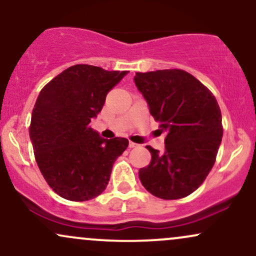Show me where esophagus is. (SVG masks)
Listing matches in <instances>:
<instances>
[{
    "label": "esophagus",
    "instance_id": "34e87169",
    "mask_svg": "<svg viewBox=\"0 0 256 256\" xmlns=\"http://www.w3.org/2000/svg\"><path fill=\"white\" fill-rule=\"evenodd\" d=\"M136 146H138L137 143H134V142H128V148H136Z\"/></svg>",
    "mask_w": 256,
    "mask_h": 256
}]
</instances>
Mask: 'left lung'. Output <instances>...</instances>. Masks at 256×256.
<instances>
[{"label": "left lung", "mask_w": 256, "mask_h": 256, "mask_svg": "<svg viewBox=\"0 0 256 256\" xmlns=\"http://www.w3.org/2000/svg\"><path fill=\"white\" fill-rule=\"evenodd\" d=\"M134 83L166 132L164 154L146 146L152 161L138 172L140 183L158 198H183L204 183L216 162L222 137L218 102L183 70L137 72Z\"/></svg>", "instance_id": "obj_1"}]
</instances>
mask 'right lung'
Wrapping results in <instances>:
<instances>
[{"instance_id":"right-lung-1","label":"right lung","mask_w":256,"mask_h":256,"mask_svg":"<svg viewBox=\"0 0 256 256\" xmlns=\"http://www.w3.org/2000/svg\"><path fill=\"white\" fill-rule=\"evenodd\" d=\"M126 73L74 64L40 90L28 131L40 171L61 198L89 201L107 188L113 164L128 140H104L90 122Z\"/></svg>"}]
</instances>
